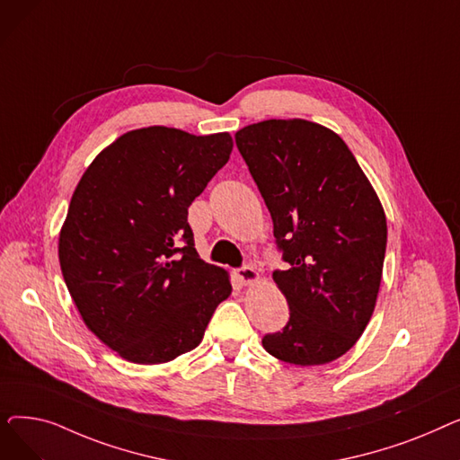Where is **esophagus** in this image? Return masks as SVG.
<instances>
[{
  "label": "esophagus",
  "instance_id": "esophagus-1",
  "mask_svg": "<svg viewBox=\"0 0 460 460\" xmlns=\"http://www.w3.org/2000/svg\"><path fill=\"white\" fill-rule=\"evenodd\" d=\"M234 274H236V278L240 279V283H244V285H250V283H253V281L259 279V274H257L252 267H248V264H244V267L236 269Z\"/></svg>",
  "mask_w": 460,
  "mask_h": 460
}]
</instances>
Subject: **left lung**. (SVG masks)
I'll return each instance as SVG.
<instances>
[{
    "label": "left lung",
    "instance_id": "8db88e82",
    "mask_svg": "<svg viewBox=\"0 0 460 460\" xmlns=\"http://www.w3.org/2000/svg\"><path fill=\"white\" fill-rule=\"evenodd\" d=\"M234 141L288 264L272 274L288 323L262 347L287 364H328L354 347L373 315L388 240L384 208L347 143L317 123L270 119Z\"/></svg>",
    "mask_w": 460,
    "mask_h": 460
}]
</instances>
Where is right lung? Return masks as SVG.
<instances>
[{"label": "right lung", "instance_id": "right-lung-1", "mask_svg": "<svg viewBox=\"0 0 460 460\" xmlns=\"http://www.w3.org/2000/svg\"><path fill=\"white\" fill-rule=\"evenodd\" d=\"M227 132L149 127L93 160L68 205L59 262L87 328L134 364L196 349L231 295L227 272L199 259L188 207L227 164Z\"/></svg>", "mask_w": 460, "mask_h": 460}]
</instances>
